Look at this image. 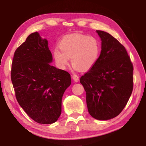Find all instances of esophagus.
<instances>
[{"mask_svg": "<svg viewBox=\"0 0 146 146\" xmlns=\"http://www.w3.org/2000/svg\"><path fill=\"white\" fill-rule=\"evenodd\" d=\"M72 78L75 82H78L79 81V77H78V76H77V75H73Z\"/></svg>", "mask_w": 146, "mask_h": 146, "instance_id": "obj_1", "label": "esophagus"}]
</instances>
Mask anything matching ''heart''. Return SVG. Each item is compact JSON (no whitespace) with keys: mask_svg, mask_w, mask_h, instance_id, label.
<instances>
[{"mask_svg":"<svg viewBox=\"0 0 146 146\" xmlns=\"http://www.w3.org/2000/svg\"><path fill=\"white\" fill-rule=\"evenodd\" d=\"M101 52L100 42L96 37L74 33L62 38L58 48L53 50V58L57 67L66 68L70 58L76 71H88L98 61Z\"/></svg>","mask_w":146,"mask_h":146,"instance_id":"heart-1","label":"heart"}]
</instances>
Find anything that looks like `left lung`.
Listing matches in <instances>:
<instances>
[{
    "instance_id": "obj_1",
    "label": "left lung",
    "mask_w": 146,
    "mask_h": 146,
    "mask_svg": "<svg viewBox=\"0 0 146 146\" xmlns=\"http://www.w3.org/2000/svg\"><path fill=\"white\" fill-rule=\"evenodd\" d=\"M101 52L94 66L80 78L88 110L94 118L108 120L124 108L133 90V65L123 45L106 32L96 31Z\"/></svg>"
}]
</instances>
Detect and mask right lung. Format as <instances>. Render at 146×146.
<instances>
[{"mask_svg":"<svg viewBox=\"0 0 146 146\" xmlns=\"http://www.w3.org/2000/svg\"><path fill=\"white\" fill-rule=\"evenodd\" d=\"M52 62L48 40L36 32L16 50L12 63L11 80L18 102L30 117L42 124L58 120L63 94L71 84L70 74Z\"/></svg>","mask_w":146,"mask_h":146,"instance_id":"add662e5","label":"right lung"}]
</instances>
